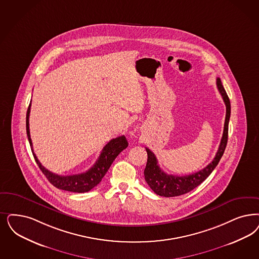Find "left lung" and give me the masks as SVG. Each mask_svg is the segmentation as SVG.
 <instances>
[{
    "label": "left lung",
    "mask_w": 259,
    "mask_h": 259,
    "mask_svg": "<svg viewBox=\"0 0 259 259\" xmlns=\"http://www.w3.org/2000/svg\"><path fill=\"white\" fill-rule=\"evenodd\" d=\"M216 85L226 105V118L221 143L213 160L209 164H207L205 168L193 174H189L186 176L168 175L160 168L154 153L150 149L145 148L147 152V163L144 169V178L145 182L148 184V186L156 194L163 197H175L188 193L192 189L197 188L199 185H201L205 179L210 175V173L213 171L220 159L222 158L228 143L229 121L231 116V102L219 77H217L216 79Z\"/></svg>",
    "instance_id": "left-lung-1"
}]
</instances>
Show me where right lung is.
Returning <instances> with one entry per match:
<instances>
[{
	"label": "right lung",
	"instance_id": "right-lung-1",
	"mask_svg": "<svg viewBox=\"0 0 259 259\" xmlns=\"http://www.w3.org/2000/svg\"><path fill=\"white\" fill-rule=\"evenodd\" d=\"M29 113H30V104L27 108V135L28 142L31 147V151L33 154V157L35 159L36 163L38 164L39 168L43 172L47 179L50 181V183L54 186L55 188L67 190L71 192H77L83 193L88 192L92 188L98 186L101 182L104 175L106 174L108 169L110 168L113 161H115L118 154L128 146L127 140L124 136L117 137L116 139L111 140L109 143L104 146L102 151L98 157V161L90 168L88 171L83 172L80 174H74L69 176H62L51 172L50 170L46 169L45 167L41 164V162L37 159L33 149H32V143L29 134Z\"/></svg>",
	"mask_w": 259,
	"mask_h": 259
}]
</instances>
